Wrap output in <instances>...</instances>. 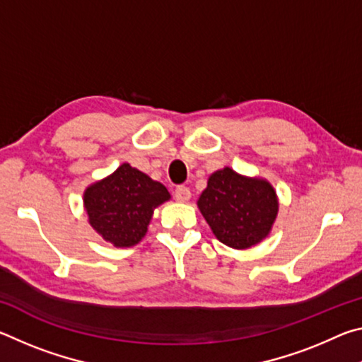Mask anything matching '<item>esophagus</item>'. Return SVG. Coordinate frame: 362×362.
<instances>
[{
	"mask_svg": "<svg viewBox=\"0 0 362 362\" xmlns=\"http://www.w3.org/2000/svg\"><path fill=\"white\" fill-rule=\"evenodd\" d=\"M174 198L177 201H180V203H185L189 198H192V192H189V188L185 185H179L175 188L174 192Z\"/></svg>",
	"mask_w": 362,
	"mask_h": 362,
	"instance_id": "esophagus-1",
	"label": "esophagus"
}]
</instances>
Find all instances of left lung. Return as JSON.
Masks as SVG:
<instances>
[{
	"mask_svg": "<svg viewBox=\"0 0 362 362\" xmlns=\"http://www.w3.org/2000/svg\"><path fill=\"white\" fill-rule=\"evenodd\" d=\"M198 207L220 243L247 249L272 230L278 199L268 182L247 179L225 168L209 177Z\"/></svg>",
	"mask_w": 362,
	"mask_h": 362,
	"instance_id": "8db88e82",
	"label": "left lung"
}]
</instances>
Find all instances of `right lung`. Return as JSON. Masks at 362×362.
Returning a JSON list of instances; mask_svg holds the SVG:
<instances>
[{"mask_svg": "<svg viewBox=\"0 0 362 362\" xmlns=\"http://www.w3.org/2000/svg\"><path fill=\"white\" fill-rule=\"evenodd\" d=\"M169 198L163 183L122 164L107 179L86 189L84 207L89 223L103 240L116 247H129L145 236L153 209Z\"/></svg>", "mask_w": 362, "mask_h": 362, "instance_id": "add662e5", "label": "right lung"}]
</instances>
